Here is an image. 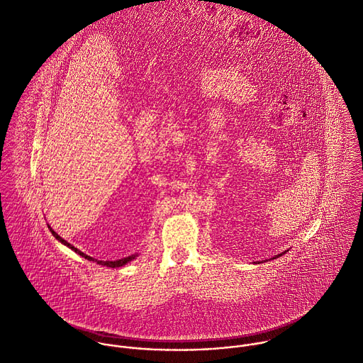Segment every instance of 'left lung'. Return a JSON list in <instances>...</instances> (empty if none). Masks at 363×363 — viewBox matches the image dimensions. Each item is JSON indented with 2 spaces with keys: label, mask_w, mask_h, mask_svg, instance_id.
Instances as JSON below:
<instances>
[{
  "label": "left lung",
  "mask_w": 363,
  "mask_h": 363,
  "mask_svg": "<svg viewBox=\"0 0 363 363\" xmlns=\"http://www.w3.org/2000/svg\"><path fill=\"white\" fill-rule=\"evenodd\" d=\"M279 256H281V255H279ZM279 256H277V257H279ZM274 259H276V257H274Z\"/></svg>",
  "instance_id": "8db88e82"
}]
</instances>
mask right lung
Returning a JSON list of instances; mask_svg holds the SVG:
<instances>
[{
	"label": "right lung",
	"mask_w": 363,
	"mask_h": 363,
	"mask_svg": "<svg viewBox=\"0 0 363 363\" xmlns=\"http://www.w3.org/2000/svg\"><path fill=\"white\" fill-rule=\"evenodd\" d=\"M49 228V230L52 232V235L59 240V242H62L65 246H67V247H70L72 250H74L77 255H80L82 257H84V259H87V260H90V262H97V264H101V266H107V267H113V269H116V267H121V266H124V264H127L128 262H131L135 256H128V257H124V259H120V260H116V262H99V260H94L93 257H90V256H87V255H84V253H82L80 250H77L74 246H72L70 243H67L65 239H62L55 230H52V228L50 226H48Z\"/></svg>",
	"instance_id": "add662e5"
}]
</instances>
